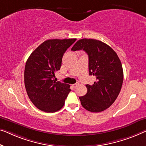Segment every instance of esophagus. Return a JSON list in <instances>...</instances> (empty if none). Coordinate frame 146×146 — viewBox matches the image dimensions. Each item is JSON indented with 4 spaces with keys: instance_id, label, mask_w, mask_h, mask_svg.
<instances>
[{
    "instance_id": "esophagus-1",
    "label": "esophagus",
    "mask_w": 146,
    "mask_h": 146,
    "mask_svg": "<svg viewBox=\"0 0 146 146\" xmlns=\"http://www.w3.org/2000/svg\"><path fill=\"white\" fill-rule=\"evenodd\" d=\"M77 86H78V84H73V85H72V87H73V88L75 89Z\"/></svg>"
}]
</instances>
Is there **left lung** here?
Instances as JSON below:
<instances>
[{
  "label": "left lung",
  "mask_w": 146,
  "mask_h": 146,
  "mask_svg": "<svg viewBox=\"0 0 146 146\" xmlns=\"http://www.w3.org/2000/svg\"><path fill=\"white\" fill-rule=\"evenodd\" d=\"M83 50L88 56L89 75L96 80L86 84L87 93L79 97L82 107L89 111L98 113L114 103L123 82V71L120 60L110 46L96 39L79 40L72 51Z\"/></svg>",
  "instance_id": "8db88e82"
}]
</instances>
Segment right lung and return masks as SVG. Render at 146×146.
<instances>
[{
    "instance_id": "1",
    "label": "right lung",
    "mask_w": 146,
    "mask_h": 146,
    "mask_svg": "<svg viewBox=\"0 0 146 146\" xmlns=\"http://www.w3.org/2000/svg\"><path fill=\"white\" fill-rule=\"evenodd\" d=\"M76 38L49 39L39 45L26 62L24 82L32 103L47 113L58 111L71 91L69 84L54 80L60 70L62 57Z\"/></svg>"
}]
</instances>
